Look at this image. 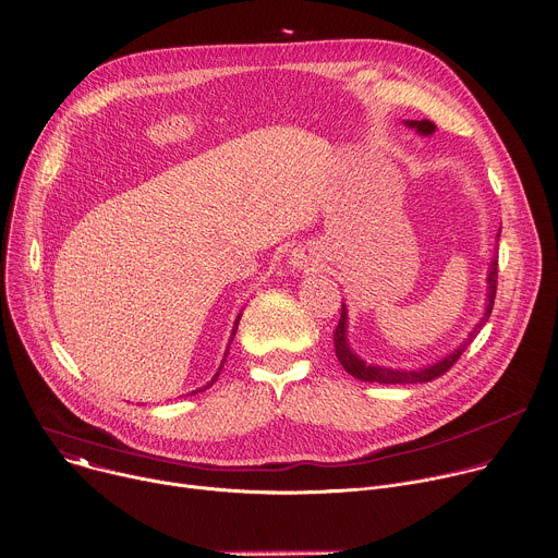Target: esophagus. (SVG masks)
I'll return each mask as SVG.
<instances>
[{
	"instance_id": "34e87169",
	"label": "esophagus",
	"mask_w": 558,
	"mask_h": 558,
	"mask_svg": "<svg viewBox=\"0 0 558 558\" xmlns=\"http://www.w3.org/2000/svg\"><path fill=\"white\" fill-rule=\"evenodd\" d=\"M293 265H295V267H302V265H304L302 256H295V258H293Z\"/></svg>"
}]
</instances>
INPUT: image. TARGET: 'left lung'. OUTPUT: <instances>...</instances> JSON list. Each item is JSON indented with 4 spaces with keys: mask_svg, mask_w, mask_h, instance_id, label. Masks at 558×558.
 Here are the masks:
<instances>
[{
    "mask_svg": "<svg viewBox=\"0 0 558 558\" xmlns=\"http://www.w3.org/2000/svg\"><path fill=\"white\" fill-rule=\"evenodd\" d=\"M411 128H415L417 132L422 134H433L435 132V123L428 121V119H422V121H411L409 123ZM499 238V233H497ZM497 258L493 260L490 265V271H488V306H486V313L482 317V323L476 325V329L470 333L468 342H463L459 349H454L450 355H446L444 360L426 366V368H420V371H392V368H381V366H373V364H366L364 360H360L351 349H349V342H347V308L342 304V313H340V323L333 331V344H336V355L340 360V364L344 366L347 373H351L353 377L362 379V381H375V384H420V381H433L437 377H441L446 371H450L454 366V362L461 357V353L465 351V347H470L472 338L476 336V331H480L486 323L488 317L493 313V306H495V295H497Z\"/></svg>",
    "mask_w": 558,
    "mask_h": 558,
    "instance_id": "8db88e82",
    "label": "left lung"
}]
</instances>
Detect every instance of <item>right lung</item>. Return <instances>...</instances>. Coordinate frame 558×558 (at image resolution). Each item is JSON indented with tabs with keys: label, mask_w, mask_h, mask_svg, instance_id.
Segmentation results:
<instances>
[{
	"label": "right lung",
	"mask_w": 558,
	"mask_h": 558,
	"mask_svg": "<svg viewBox=\"0 0 558 558\" xmlns=\"http://www.w3.org/2000/svg\"><path fill=\"white\" fill-rule=\"evenodd\" d=\"M238 320H241V317H238ZM235 329H238V323H235V327H233V336H235ZM231 340H233V338H231ZM218 371H220V368H218ZM216 377H218V373L214 375V379H211L209 384H214V381H216ZM209 384H207V386H209ZM207 386H205V388H207Z\"/></svg>",
	"instance_id": "right-lung-1"
}]
</instances>
